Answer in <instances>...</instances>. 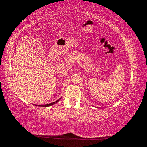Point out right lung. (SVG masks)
Listing matches in <instances>:
<instances>
[{
	"mask_svg": "<svg viewBox=\"0 0 147 147\" xmlns=\"http://www.w3.org/2000/svg\"><path fill=\"white\" fill-rule=\"evenodd\" d=\"M61 98H60L59 99H58L57 100H56V102H53V103H51V104H45V105H39L38 106H42V107H48V106H51V105H53V104H55V103H57V102H59V100H60V99H61Z\"/></svg>",
	"mask_w": 147,
	"mask_h": 147,
	"instance_id": "obj_1",
	"label": "right lung"
}]
</instances>
